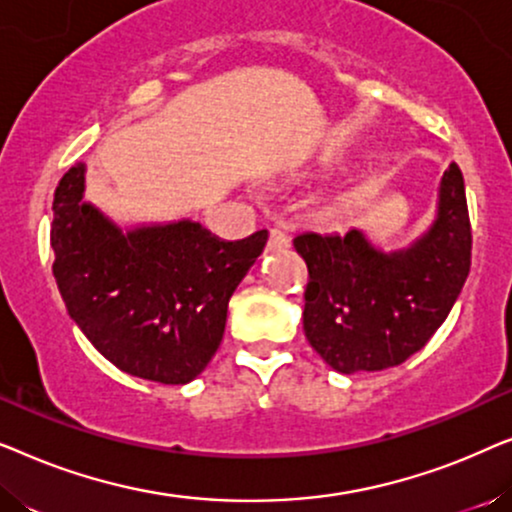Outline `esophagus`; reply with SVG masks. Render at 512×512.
I'll return each instance as SVG.
<instances>
[{"label": "esophagus", "mask_w": 512, "mask_h": 512, "mask_svg": "<svg viewBox=\"0 0 512 512\" xmlns=\"http://www.w3.org/2000/svg\"><path fill=\"white\" fill-rule=\"evenodd\" d=\"M289 244H291V240H289V235L284 233V230H279V228L270 230V247L272 249H286Z\"/></svg>", "instance_id": "1"}]
</instances>
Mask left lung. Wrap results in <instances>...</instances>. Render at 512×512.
I'll return each instance as SVG.
<instances>
[{
	"label": "left lung",
	"instance_id": "8db88e82",
	"mask_svg": "<svg viewBox=\"0 0 512 512\" xmlns=\"http://www.w3.org/2000/svg\"><path fill=\"white\" fill-rule=\"evenodd\" d=\"M293 247L310 270L303 328L314 352L345 375L394 368L431 340L471 270L459 165L445 170L433 223L410 247L382 251L359 228L303 233Z\"/></svg>",
	"mask_w": 512,
	"mask_h": 512
}]
</instances>
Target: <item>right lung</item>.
Segmentation results:
<instances>
[{"label": "right lung", "instance_id": "right-lung-1", "mask_svg": "<svg viewBox=\"0 0 512 512\" xmlns=\"http://www.w3.org/2000/svg\"><path fill=\"white\" fill-rule=\"evenodd\" d=\"M86 193V165L53 198V275L69 317L123 373L186 384L212 361L228 300L268 230L226 242L191 219L121 228Z\"/></svg>", "mask_w": 512, "mask_h": 512}]
</instances>
